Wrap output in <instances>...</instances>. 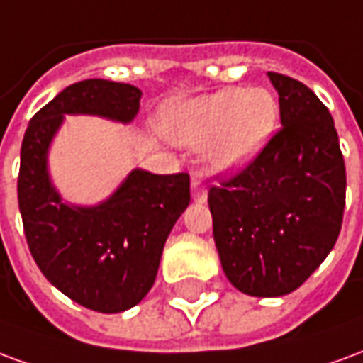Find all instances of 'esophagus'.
<instances>
[{"label":"esophagus","mask_w":363,"mask_h":363,"mask_svg":"<svg viewBox=\"0 0 363 363\" xmlns=\"http://www.w3.org/2000/svg\"><path fill=\"white\" fill-rule=\"evenodd\" d=\"M192 198L196 202H206V198H208V190H206L204 182L200 181L198 177L192 179Z\"/></svg>","instance_id":"obj_1"}]
</instances>
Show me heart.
I'll return each instance as SVG.
<instances>
[{
    "mask_svg": "<svg viewBox=\"0 0 363 363\" xmlns=\"http://www.w3.org/2000/svg\"><path fill=\"white\" fill-rule=\"evenodd\" d=\"M278 101L262 87H228L169 104L163 128L173 142L204 147L213 171H237L259 155L278 124Z\"/></svg>",
    "mask_w": 363,
    "mask_h": 363,
    "instance_id": "heart-1",
    "label": "heart"
}]
</instances>
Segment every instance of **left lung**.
Wrapping results in <instances>:
<instances>
[{"label": "left lung", "instance_id": "1", "mask_svg": "<svg viewBox=\"0 0 363 363\" xmlns=\"http://www.w3.org/2000/svg\"><path fill=\"white\" fill-rule=\"evenodd\" d=\"M281 128L243 171L208 192L228 280L255 297L291 294L333 251L346 204L335 120L319 96L268 72Z\"/></svg>", "mask_w": 363, "mask_h": 363}]
</instances>
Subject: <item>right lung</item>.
<instances>
[{
	"label": "right lung",
	"mask_w": 363,
	"mask_h": 363,
	"mask_svg": "<svg viewBox=\"0 0 363 363\" xmlns=\"http://www.w3.org/2000/svg\"><path fill=\"white\" fill-rule=\"evenodd\" d=\"M140 99L128 83H74L30 118L21 145L17 196L30 255L52 286L99 313L126 311L147 296L167 237L190 202V177L135 169L103 204L82 208L62 202L46 157L64 114L130 122Z\"/></svg>",
	"instance_id": "obj_1"
}]
</instances>
